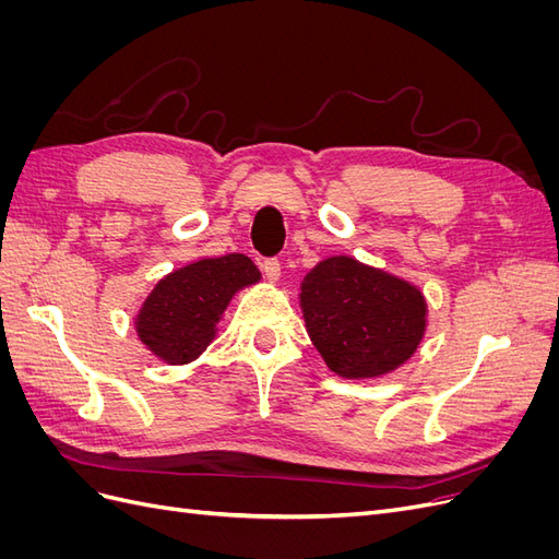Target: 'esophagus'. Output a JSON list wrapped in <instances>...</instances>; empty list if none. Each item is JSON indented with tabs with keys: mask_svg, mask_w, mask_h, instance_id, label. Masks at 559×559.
<instances>
[{
	"mask_svg": "<svg viewBox=\"0 0 559 559\" xmlns=\"http://www.w3.org/2000/svg\"><path fill=\"white\" fill-rule=\"evenodd\" d=\"M263 273H265V277H267L270 282H277L280 275H282L280 261H277V259H265V261H263Z\"/></svg>",
	"mask_w": 559,
	"mask_h": 559,
	"instance_id": "1",
	"label": "esophagus"
}]
</instances>
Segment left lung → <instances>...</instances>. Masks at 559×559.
<instances>
[{"mask_svg":"<svg viewBox=\"0 0 559 559\" xmlns=\"http://www.w3.org/2000/svg\"><path fill=\"white\" fill-rule=\"evenodd\" d=\"M298 298L312 345L341 378L392 373L427 331V300L415 284L352 257L319 261Z\"/></svg>","mask_w":559,"mask_h":559,"instance_id":"8db88e82","label":"left lung"}]
</instances>
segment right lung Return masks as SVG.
I'll list each match as a JSON object with an SVG mask.
<instances>
[{"mask_svg": "<svg viewBox=\"0 0 559 559\" xmlns=\"http://www.w3.org/2000/svg\"><path fill=\"white\" fill-rule=\"evenodd\" d=\"M261 280L245 253L200 259L173 270L144 298L134 331L148 352L170 366L195 361L214 341L228 302Z\"/></svg>", "mask_w": 559, "mask_h": 559, "instance_id": "1", "label": "right lung"}]
</instances>
